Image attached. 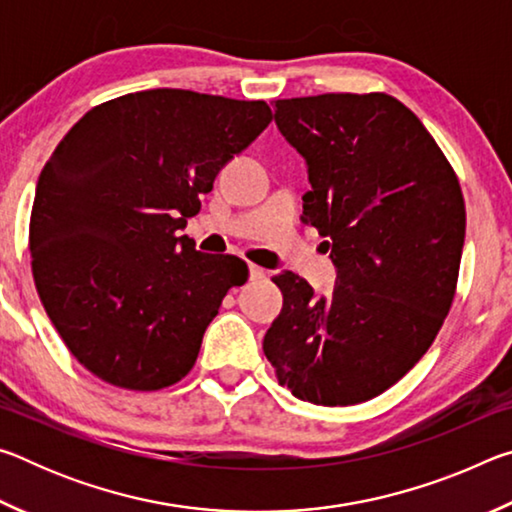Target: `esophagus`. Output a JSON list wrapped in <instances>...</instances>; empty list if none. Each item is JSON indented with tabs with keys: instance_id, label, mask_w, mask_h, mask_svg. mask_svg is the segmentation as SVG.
Listing matches in <instances>:
<instances>
[{
	"instance_id": "1",
	"label": "esophagus",
	"mask_w": 512,
	"mask_h": 512,
	"mask_svg": "<svg viewBox=\"0 0 512 512\" xmlns=\"http://www.w3.org/2000/svg\"><path fill=\"white\" fill-rule=\"evenodd\" d=\"M248 273H250V280H262V277L266 275L264 268L262 266H255V264L248 266Z\"/></svg>"
}]
</instances>
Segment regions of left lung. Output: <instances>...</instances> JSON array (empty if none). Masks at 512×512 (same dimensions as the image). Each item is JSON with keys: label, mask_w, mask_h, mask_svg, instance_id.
<instances>
[{"label": "left lung", "mask_w": 512, "mask_h": 512, "mask_svg": "<svg viewBox=\"0 0 512 512\" xmlns=\"http://www.w3.org/2000/svg\"><path fill=\"white\" fill-rule=\"evenodd\" d=\"M309 164L305 223L327 237L339 284L316 298L275 275L282 314L264 336L280 386L311 404H361L397 384L452 309L465 241L456 171L422 121L386 92L275 101Z\"/></svg>", "instance_id": "left-lung-1"}]
</instances>
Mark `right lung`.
<instances>
[{
	"instance_id": "obj_1",
	"label": "right lung",
	"mask_w": 512,
	"mask_h": 512,
	"mask_svg": "<svg viewBox=\"0 0 512 512\" xmlns=\"http://www.w3.org/2000/svg\"><path fill=\"white\" fill-rule=\"evenodd\" d=\"M266 101L158 88L99 103L42 169L31 271L42 307L83 368L117 388L162 391L194 368L232 287L235 255L180 237L216 173L271 124Z\"/></svg>"
}]
</instances>
